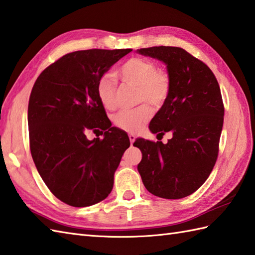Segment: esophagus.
<instances>
[{"label": "esophagus", "mask_w": 255, "mask_h": 255, "mask_svg": "<svg viewBox=\"0 0 255 255\" xmlns=\"http://www.w3.org/2000/svg\"><path fill=\"white\" fill-rule=\"evenodd\" d=\"M129 140H130V143L132 144L133 143V141H134V139H136V136H134L133 133H129Z\"/></svg>", "instance_id": "34e87169"}]
</instances>
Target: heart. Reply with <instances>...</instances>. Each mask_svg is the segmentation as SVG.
I'll list each match as a JSON object with an SVG mask.
<instances>
[{
    "instance_id": "obj_1",
    "label": "heart",
    "mask_w": 255,
    "mask_h": 255,
    "mask_svg": "<svg viewBox=\"0 0 255 255\" xmlns=\"http://www.w3.org/2000/svg\"><path fill=\"white\" fill-rule=\"evenodd\" d=\"M117 75L125 83L136 86L137 102L149 103L159 108L164 104L170 92V80L167 74L156 69L155 63L142 58H131L118 70ZM97 96L106 110L113 111L117 106V86L111 77H103L96 86ZM152 115L148 104H141L132 110L119 112L114 118L115 125L127 132L136 133L144 127Z\"/></svg>"
}]
</instances>
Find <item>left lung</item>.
Masks as SVG:
<instances>
[{
  "instance_id": "1",
  "label": "left lung",
  "mask_w": 255,
  "mask_h": 255,
  "mask_svg": "<svg viewBox=\"0 0 255 255\" xmlns=\"http://www.w3.org/2000/svg\"><path fill=\"white\" fill-rule=\"evenodd\" d=\"M138 53L165 63L169 96L150 123L152 133L172 132L167 143L137 139L138 172L155 196L180 199L207 180L216 163L224 125V103L213 71L178 47H151Z\"/></svg>"
}]
</instances>
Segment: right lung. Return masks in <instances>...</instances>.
<instances>
[{
	"label": "right lung",
	"instance_id": "1",
	"mask_svg": "<svg viewBox=\"0 0 255 255\" xmlns=\"http://www.w3.org/2000/svg\"><path fill=\"white\" fill-rule=\"evenodd\" d=\"M131 49L70 52L40 73L28 103L29 144L42 181L73 207L100 203L112 192L114 173L129 148L127 133L107 118L97 96L100 79ZM101 128L103 139L86 138Z\"/></svg>",
	"mask_w": 255,
	"mask_h": 255
}]
</instances>
